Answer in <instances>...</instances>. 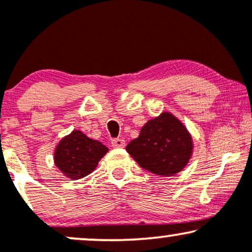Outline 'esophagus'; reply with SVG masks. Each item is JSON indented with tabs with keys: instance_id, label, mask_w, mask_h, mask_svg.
Returning <instances> with one entry per match:
<instances>
[{
	"instance_id": "esophagus-1",
	"label": "esophagus",
	"mask_w": 252,
	"mask_h": 252,
	"mask_svg": "<svg viewBox=\"0 0 252 252\" xmlns=\"http://www.w3.org/2000/svg\"><path fill=\"white\" fill-rule=\"evenodd\" d=\"M111 146L114 148H123L126 146V141L123 138H114V140H111Z\"/></svg>"
}]
</instances>
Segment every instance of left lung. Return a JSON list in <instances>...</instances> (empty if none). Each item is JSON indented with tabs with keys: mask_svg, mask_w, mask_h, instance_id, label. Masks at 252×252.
<instances>
[{
	"mask_svg": "<svg viewBox=\"0 0 252 252\" xmlns=\"http://www.w3.org/2000/svg\"><path fill=\"white\" fill-rule=\"evenodd\" d=\"M192 148L186 128L172 114L163 112L144 124L140 136L130 141L126 149L143 169L170 176L184 169Z\"/></svg>",
	"mask_w": 252,
	"mask_h": 252,
	"instance_id": "obj_1",
	"label": "left lung"
}]
</instances>
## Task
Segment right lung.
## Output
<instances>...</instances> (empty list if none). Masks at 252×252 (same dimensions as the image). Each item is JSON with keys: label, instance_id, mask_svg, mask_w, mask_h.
<instances>
[{"label": "right lung", "instance_id": "right-lung-1", "mask_svg": "<svg viewBox=\"0 0 252 252\" xmlns=\"http://www.w3.org/2000/svg\"><path fill=\"white\" fill-rule=\"evenodd\" d=\"M106 152L104 144L74 130L57 146L54 162L67 178L82 179L94 172Z\"/></svg>", "mask_w": 252, "mask_h": 252}]
</instances>
